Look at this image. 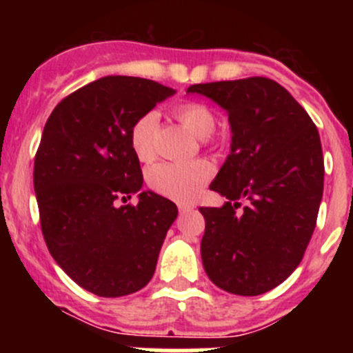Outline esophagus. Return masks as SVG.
Wrapping results in <instances>:
<instances>
[{
	"label": "esophagus",
	"instance_id": "obj_1",
	"mask_svg": "<svg viewBox=\"0 0 353 353\" xmlns=\"http://www.w3.org/2000/svg\"><path fill=\"white\" fill-rule=\"evenodd\" d=\"M193 208V203H183V205H179V213H190Z\"/></svg>",
	"mask_w": 353,
	"mask_h": 353
}]
</instances>
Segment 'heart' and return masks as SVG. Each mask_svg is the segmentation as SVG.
<instances>
[{
    "mask_svg": "<svg viewBox=\"0 0 353 353\" xmlns=\"http://www.w3.org/2000/svg\"><path fill=\"white\" fill-rule=\"evenodd\" d=\"M177 117L184 128L198 138H208L216 126L213 112L206 105L191 104L181 105L176 110ZM159 117L155 112L141 116L131 130V147L140 160H152L155 155V130ZM212 176V167L203 160L194 162H165L159 163L148 174V184L155 193L176 199V201H191L203 190L206 181Z\"/></svg>",
    "mask_w": 353,
    "mask_h": 353,
    "instance_id": "heart-1",
    "label": "heart"
}]
</instances>
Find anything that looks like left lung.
Here are the masks:
<instances>
[{
  "label": "left lung",
  "mask_w": 353,
  "mask_h": 353,
  "mask_svg": "<svg viewBox=\"0 0 353 353\" xmlns=\"http://www.w3.org/2000/svg\"><path fill=\"white\" fill-rule=\"evenodd\" d=\"M188 94L227 110L232 133L230 154L210 184L229 201L199 208L205 272L230 294H265L297 268L314 232L325 183L318 128L270 78L198 83Z\"/></svg>",
  "instance_id": "obj_1"
}]
</instances>
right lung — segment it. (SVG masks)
I'll use <instances>...</instances> for the list:
<instances>
[{"mask_svg": "<svg viewBox=\"0 0 353 353\" xmlns=\"http://www.w3.org/2000/svg\"><path fill=\"white\" fill-rule=\"evenodd\" d=\"M174 88L104 77L63 99L34 162V190L49 252L73 282L99 297L133 294L154 276L177 206L143 186L131 130ZM139 193V205L119 206Z\"/></svg>", "mask_w": 353, "mask_h": 353, "instance_id": "1", "label": "right lung"}]
</instances>
